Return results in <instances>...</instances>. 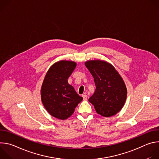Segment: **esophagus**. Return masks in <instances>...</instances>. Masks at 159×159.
<instances>
[{"instance_id":"1","label":"esophagus","mask_w":159,"mask_h":159,"mask_svg":"<svg viewBox=\"0 0 159 159\" xmlns=\"http://www.w3.org/2000/svg\"><path fill=\"white\" fill-rule=\"evenodd\" d=\"M82 98H83V99H84V101H86V100L87 99L88 96H87L86 94H83V95H82Z\"/></svg>"}]
</instances>
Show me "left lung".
<instances>
[{"label":"left lung","mask_w":159,"mask_h":159,"mask_svg":"<svg viewBox=\"0 0 159 159\" xmlns=\"http://www.w3.org/2000/svg\"><path fill=\"white\" fill-rule=\"evenodd\" d=\"M93 76L96 89L89 101L96 111L104 117H110L122 109L126 99L125 84L115 68L102 60H89L85 63Z\"/></svg>","instance_id":"obj_1"}]
</instances>
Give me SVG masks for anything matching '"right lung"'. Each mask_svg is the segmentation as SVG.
Masks as SVG:
<instances>
[{
    "label": "right lung",
    "instance_id": "1",
    "mask_svg": "<svg viewBox=\"0 0 159 159\" xmlns=\"http://www.w3.org/2000/svg\"><path fill=\"white\" fill-rule=\"evenodd\" d=\"M72 61L56 62L48 70L41 89V101L52 116L60 120L69 118L83 98L68 83L76 67Z\"/></svg>",
    "mask_w": 159,
    "mask_h": 159
}]
</instances>
